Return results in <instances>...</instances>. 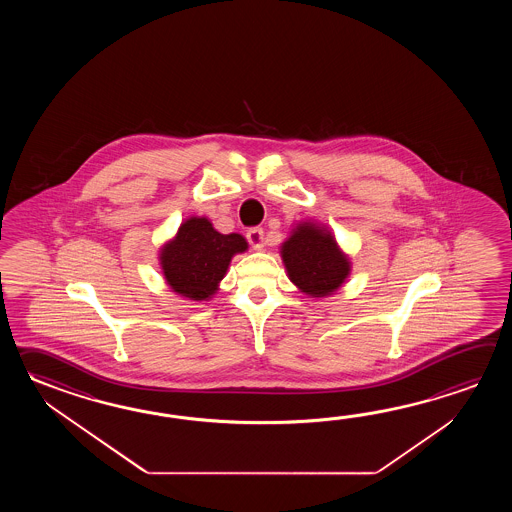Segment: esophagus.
I'll use <instances>...</instances> for the list:
<instances>
[{
  "instance_id": "1",
  "label": "esophagus",
  "mask_w": 512,
  "mask_h": 512,
  "mask_svg": "<svg viewBox=\"0 0 512 512\" xmlns=\"http://www.w3.org/2000/svg\"><path fill=\"white\" fill-rule=\"evenodd\" d=\"M247 240L251 243L252 249L261 251L265 247V230L260 229V227H254V229L247 232Z\"/></svg>"
}]
</instances>
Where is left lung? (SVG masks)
I'll list each match as a JSON object with an SVG mask.
<instances>
[{
	"label": "left lung",
	"instance_id": "8db88e82",
	"mask_svg": "<svg viewBox=\"0 0 512 512\" xmlns=\"http://www.w3.org/2000/svg\"><path fill=\"white\" fill-rule=\"evenodd\" d=\"M282 258L291 282L311 296L337 291L349 274V261L329 232L311 223L300 225L283 243Z\"/></svg>",
	"mask_w": 512,
	"mask_h": 512
}]
</instances>
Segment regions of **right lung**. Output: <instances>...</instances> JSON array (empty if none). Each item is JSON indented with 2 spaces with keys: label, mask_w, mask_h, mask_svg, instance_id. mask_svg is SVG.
Returning <instances> with one entry per match:
<instances>
[{
  "label": "right lung",
  "mask_w": 512,
  "mask_h": 512,
  "mask_svg": "<svg viewBox=\"0 0 512 512\" xmlns=\"http://www.w3.org/2000/svg\"><path fill=\"white\" fill-rule=\"evenodd\" d=\"M247 249L240 234H219L205 218L188 219L161 254L164 278L175 293L207 300L229 269L230 258Z\"/></svg>",
  "instance_id": "right-lung-1"
}]
</instances>
